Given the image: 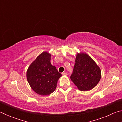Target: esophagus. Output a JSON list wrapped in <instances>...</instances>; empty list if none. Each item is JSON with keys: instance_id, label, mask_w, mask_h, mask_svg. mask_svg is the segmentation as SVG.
<instances>
[{"instance_id": "34e87169", "label": "esophagus", "mask_w": 122, "mask_h": 122, "mask_svg": "<svg viewBox=\"0 0 122 122\" xmlns=\"http://www.w3.org/2000/svg\"><path fill=\"white\" fill-rule=\"evenodd\" d=\"M62 74L63 75H67V73H66V72H64V73H62Z\"/></svg>"}]
</instances>
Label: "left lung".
<instances>
[{
	"label": "left lung",
	"instance_id": "8db88e82",
	"mask_svg": "<svg viewBox=\"0 0 122 122\" xmlns=\"http://www.w3.org/2000/svg\"><path fill=\"white\" fill-rule=\"evenodd\" d=\"M71 79L81 91L93 89L100 81L101 71L93 59L86 53L77 54Z\"/></svg>",
	"mask_w": 122,
	"mask_h": 122
}]
</instances>
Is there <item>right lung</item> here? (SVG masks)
<instances>
[{
  "mask_svg": "<svg viewBox=\"0 0 122 122\" xmlns=\"http://www.w3.org/2000/svg\"><path fill=\"white\" fill-rule=\"evenodd\" d=\"M51 55L45 51L33 62L27 71V79L33 90L39 95H48L54 92L62 76L51 63Z\"/></svg>",
  "mask_w": 122,
  "mask_h": 122,
  "instance_id": "right-lung-1",
  "label": "right lung"
}]
</instances>
